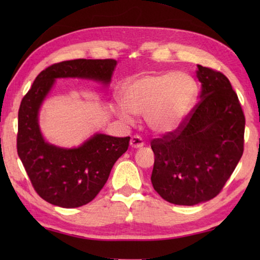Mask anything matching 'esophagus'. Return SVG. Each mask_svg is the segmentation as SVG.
Returning a JSON list of instances; mask_svg holds the SVG:
<instances>
[{"label":"esophagus","mask_w":260,"mask_h":260,"mask_svg":"<svg viewBox=\"0 0 260 260\" xmlns=\"http://www.w3.org/2000/svg\"><path fill=\"white\" fill-rule=\"evenodd\" d=\"M129 144H131L132 148L138 149V148H142L144 146V142H143V140H142V138H141V136L134 135V136H132Z\"/></svg>","instance_id":"obj_1"}]
</instances>
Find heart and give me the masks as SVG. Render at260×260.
Masks as SVG:
<instances>
[{"label": "heart", "instance_id": "1", "mask_svg": "<svg viewBox=\"0 0 260 260\" xmlns=\"http://www.w3.org/2000/svg\"><path fill=\"white\" fill-rule=\"evenodd\" d=\"M197 96V86L186 73L148 74L127 82L122 88V108L118 114L127 121L131 114L146 116L149 128L169 134L182 124Z\"/></svg>", "mask_w": 260, "mask_h": 260}]
</instances>
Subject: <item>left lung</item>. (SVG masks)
I'll return each mask as SVG.
<instances>
[{"instance_id": "left-lung-1", "label": "left lung", "mask_w": 260, "mask_h": 260, "mask_svg": "<svg viewBox=\"0 0 260 260\" xmlns=\"http://www.w3.org/2000/svg\"><path fill=\"white\" fill-rule=\"evenodd\" d=\"M201 101L177 131L151 141L153 189L177 205L212 200L243 155L245 118L225 74L197 65Z\"/></svg>"}]
</instances>
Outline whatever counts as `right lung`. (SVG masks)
<instances>
[{
	"label": "right lung",
	"instance_id": "obj_1",
	"mask_svg": "<svg viewBox=\"0 0 260 260\" xmlns=\"http://www.w3.org/2000/svg\"><path fill=\"white\" fill-rule=\"evenodd\" d=\"M117 65L114 59H73L51 65L35 78L18 111L17 151L35 191L52 205L79 208L93 201L128 149L129 136L96 133L78 148L48 143L39 126V111L56 79H89L108 85Z\"/></svg>",
	"mask_w": 260,
	"mask_h": 260
}]
</instances>
